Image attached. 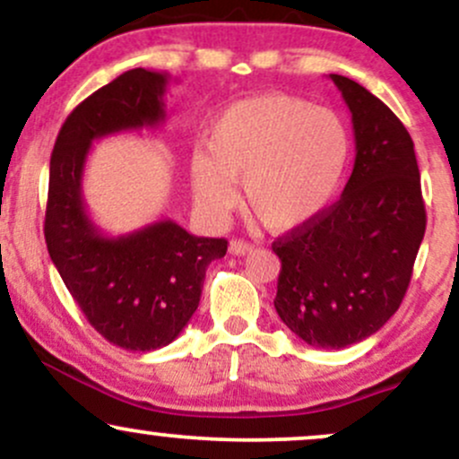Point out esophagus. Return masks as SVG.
I'll return each mask as SVG.
<instances>
[{
    "label": "esophagus",
    "instance_id": "1",
    "mask_svg": "<svg viewBox=\"0 0 459 459\" xmlns=\"http://www.w3.org/2000/svg\"><path fill=\"white\" fill-rule=\"evenodd\" d=\"M229 252L235 256H244L247 252H252V244H247L244 239H233L229 244Z\"/></svg>",
    "mask_w": 459,
    "mask_h": 459
}]
</instances>
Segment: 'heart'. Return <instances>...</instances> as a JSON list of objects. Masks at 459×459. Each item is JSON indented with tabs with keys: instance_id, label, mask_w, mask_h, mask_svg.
I'll return each mask as SVG.
<instances>
[{
	"instance_id": "heart-1",
	"label": "heart",
	"mask_w": 459,
	"mask_h": 459,
	"mask_svg": "<svg viewBox=\"0 0 459 459\" xmlns=\"http://www.w3.org/2000/svg\"><path fill=\"white\" fill-rule=\"evenodd\" d=\"M350 134L334 112L287 94H261L226 108L207 134L189 178L196 203L220 215L244 203L267 229L291 230L313 220L339 189L350 163Z\"/></svg>"
}]
</instances>
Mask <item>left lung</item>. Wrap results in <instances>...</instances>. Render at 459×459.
Masks as SVG:
<instances>
[{
	"instance_id": "8db88e82",
	"label": "left lung",
	"mask_w": 459,
	"mask_h": 459,
	"mask_svg": "<svg viewBox=\"0 0 459 459\" xmlns=\"http://www.w3.org/2000/svg\"><path fill=\"white\" fill-rule=\"evenodd\" d=\"M330 79L351 112L354 170L334 204L273 241V307L304 343L343 350L399 308L428 220L408 129L354 79Z\"/></svg>"
}]
</instances>
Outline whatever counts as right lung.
<instances>
[{
  "label": "right lung",
  "mask_w": 459,
  "mask_h": 459,
  "mask_svg": "<svg viewBox=\"0 0 459 459\" xmlns=\"http://www.w3.org/2000/svg\"><path fill=\"white\" fill-rule=\"evenodd\" d=\"M168 79L146 68L118 75L73 109L51 152L47 250L92 328L129 351L170 345L196 313L209 263L226 255V239L196 237L172 220L109 237L83 203L92 142L160 127Z\"/></svg>",
  "instance_id": "add662e5"
}]
</instances>
